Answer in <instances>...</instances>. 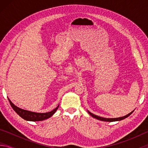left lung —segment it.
Segmentation results:
<instances>
[{"instance_id": "1", "label": "left lung", "mask_w": 148, "mask_h": 148, "mask_svg": "<svg viewBox=\"0 0 148 148\" xmlns=\"http://www.w3.org/2000/svg\"><path fill=\"white\" fill-rule=\"evenodd\" d=\"M88 112V113L90 114V116H91L92 117H94L95 119H97L99 120H101V121H108V122H112V121H121L122 119H124L126 118V117H129L130 115H131L133 111L131 112V113H129V114H127V116H125L123 117H117V118H105V117H99L98 116H96V115H95L91 113V112Z\"/></svg>"}]
</instances>
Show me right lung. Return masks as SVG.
I'll return each instance as SVG.
<instances>
[{
	"label": "right lung",
	"mask_w": 148,
	"mask_h": 148,
	"mask_svg": "<svg viewBox=\"0 0 148 148\" xmlns=\"http://www.w3.org/2000/svg\"><path fill=\"white\" fill-rule=\"evenodd\" d=\"M8 101L12 108L14 109V111L16 112L20 117H22V118L24 119L27 120V121H43L44 119L49 118V117H50L51 116H53V114H55V112H56V110L59 108V106H58L56 108H55L54 110H52V111L49 112H47V113H36V112L27 111V110L19 108L15 106L9 99H8Z\"/></svg>",
	"instance_id": "1"
}]
</instances>
